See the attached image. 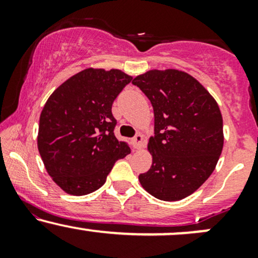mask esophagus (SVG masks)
Masks as SVG:
<instances>
[{"mask_svg": "<svg viewBox=\"0 0 258 258\" xmlns=\"http://www.w3.org/2000/svg\"><path fill=\"white\" fill-rule=\"evenodd\" d=\"M132 144L135 149H141L142 144H143V136L142 135H136L135 137L132 138Z\"/></svg>", "mask_w": 258, "mask_h": 258, "instance_id": "obj_1", "label": "esophagus"}]
</instances>
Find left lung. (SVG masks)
Here are the masks:
<instances>
[{
    "mask_svg": "<svg viewBox=\"0 0 258 258\" xmlns=\"http://www.w3.org/2000/svg\"><path fill=\"white\" fill-rule=\"evenodd\" d=\"M132 84L154 109V137L148 144L153 164L139 182L156 199H184L211 176L220 159V108L199 81L179 70H150Z\"/></svg>",
    "mask_w": 258,
    "mask_h": 258,
    "instance_id": "left-lung-1",
    "label": "left lung"
}]
</instances>
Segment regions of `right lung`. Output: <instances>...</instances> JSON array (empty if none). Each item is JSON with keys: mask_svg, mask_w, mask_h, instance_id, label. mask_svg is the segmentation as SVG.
<instances>
[{"mask_svg": "<svg viewBox=\"0 0 258 258\" xmlns=\"http://www.w3.org/2000/svg\"><path fill=\"white\" fill-rule=\"evenodd\" d=\"M132 78L121 70L86 69L51 94L40 116L37 147L47 172L68 194L86 195L105 183L131 149L117 141L111 106Z\"/></svg>", "mask_w": 258, "mask_h": 258, "instance_id": "obj_1", "label": "right lung"}]
</instances>
